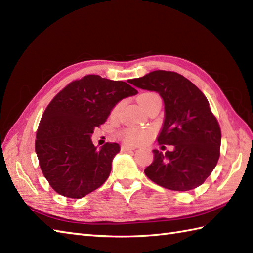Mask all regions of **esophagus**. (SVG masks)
I'll return each mask as SVG.
<instances>
[{"label": "esophagus", "mask_w": 253, "mask_h": 253, "mask_svg": "<svg viewBox=\"0 0 253 253\" xmlns=\"http://www.w3.org/2000/svg\"><path fill=\"white\" fill-rule=\"evenodd\" d=\"M135 147L131 146H127V144H123L122 146V151H130V150H135Z\"/></svg>", "instance_id": "obj_1"}]
</instances>
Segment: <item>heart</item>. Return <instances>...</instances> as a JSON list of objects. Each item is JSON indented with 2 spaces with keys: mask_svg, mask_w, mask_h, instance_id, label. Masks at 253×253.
<instances>
[{
  "mask_svg": "<svg viewBox=\"0 0 253 253\" xmlns=\"http://www.w3.org/2000/svg\"><path fill=\"white\" fill-rule=\"evenodd\" d=\"M154 96H158L153 93H143L139 95L138 102L139 104H143L149 99H152ZM153 131L149 129H141V128H128L123 131L124 141L130 144H141L147 142L152 137Z\"/></svg>",
  "mask_w": 253,
  "mask_h": 253,
  "instance_id": "1",
  "label": "heart"
}]
</instances>
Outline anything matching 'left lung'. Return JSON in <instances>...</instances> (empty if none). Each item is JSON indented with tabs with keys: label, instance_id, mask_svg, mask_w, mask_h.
<instances>
[{
	"label": "left lung",
	"instance_id": "8db88e82",
	"mask_svg": "<svg viewBox=\"0 0 253 253\" xmlns=\"http://www.w3.org/2000/svg\"><path fill=\"white\" fill-rule=\"evenodd\" d=\"M129 83L155 91L163 99L164 121L158 142L174 148L165 154L154 149L153 162L144 174L169 190L188 191L202 185L217 164L222 139L206 96L175 72L159 69Z\"/></svg>",
	"mask_w": 253,
	"mask_h": 253
}]
</instances>
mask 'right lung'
Returning a JSON list of instances; mask_svg holds the SVG:
<instances>
[{"mask_svg":"<svg viewBox=\"0 0 253 253\" xmlns=\"http://www.w3.org/2000/svg\"><path fill=\"white\" fill-rule=\"evenodd\" d=\"M137 93L125 82L87 75L50 102L38 127L35 149L42 173L57 193L80 199L104 184L121 147L107 142L96 149L91 136L118 102Z\"/></svg>","mask_w":253,"mask_h":253,"instance_id":"obj_1","label":"right lung"}]
</instances>
